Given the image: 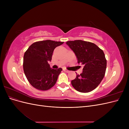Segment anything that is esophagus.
<instances>
[{"label":"esophagus","mask_w":129,"mask_h":129,"mask_svg":"<svg viewBox=\"0 0 129 129\" xmlns=\"http://www.w3.org/2000/svg\"><path fill=\"white\" fill-rule=\"evenodd\" d=\"M63 71H64L65 72H66V73H69V72H70V71H68V70H67V69H63Z\"/></svg>","instance_id":"1"}]
</instances>
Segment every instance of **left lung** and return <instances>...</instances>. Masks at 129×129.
I'll return each instance as SVG.
<instances>
[{
    "instance_id": "left-lung-1",
    "label": "left lung",
    "mask_w": 129,
    "mask_h": 129,
    "mask_svg": "<svg viewBox=\"0 0 129 129\" xmlns=\"http://www.w3.org/2000/svg\"><path fill=\"white\" fill-rule=\"evenodd\" d=\"M77 58L83 64V72L72 81L73 87L81 92H88L100 84L104 76L107 60L103 50L95 44L83 40L66 42Z\"/></svg>"
}]
</instances>
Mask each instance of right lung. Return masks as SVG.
Listing matches in <instances>:
<instances>
[{
  "label": "right lung",
  "instance_id": "obj_1",
  "mask_svg": "<svg viewBox=\"0 0 129 129\" xmlns=\"http://www.w3.org/2000/svg\"><path fill=\"white\" fill-rule=\"evenodd\" d=\"M63 42L44 40L31 45L24 56L23 68L25 76L33 87L40 90H47L55 84L62 69L50 68L53 53L56 47Z\"/></svg>",
  "mask_w": 129,
  "mask_h": 129
}]
</instances>
